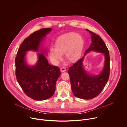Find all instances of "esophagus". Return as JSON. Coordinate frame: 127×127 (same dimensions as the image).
<instances>
[{
  "mask_svg": "<svg viewBox=\"0 0 127 127\" xmlns=\"http://www.w3.org/2000/svg\"><path fill=\"white\" fill-rule=\"evenodd\" d=\"M60 71L61 72H65L66 71V68H64V67H62L60 69Z\"/></svg>",
  "mask_w": 127,
  "mask_h": 127,
  "instance_id": "esophagus-1",
  "label": "esophagus"
}]
</instances>
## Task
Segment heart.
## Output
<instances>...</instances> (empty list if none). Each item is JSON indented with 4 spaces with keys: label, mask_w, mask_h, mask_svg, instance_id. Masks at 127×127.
Instances as JSON below:
<instances>
[{
    "label": "heart",
    "mask_w": 127,
    "mask_h": 127,
    "mask_svg": "<svg viewBox=\"0 0 127 127\" xmlns=\"http://www.w3.org/2000/svg\"><path fill=\"white\" fill-rule=\"evenodd\" d=\"M84 41L81 36L75 32H68L60 35L56 39L54 47L49 51V56L54 64L57 65L64 54L69 63L77 62L81 56Z\"/></svg>",
    "instance_id": "obj_1"
}]
</instances>
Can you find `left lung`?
I'll return each instance as SVG.
<instances>
[{"instance_id":"obj_1","label":"left lung","mask_w":127,"mask_h":127,"mask_svg":"<svg viewBox=\"0 0 127 127\" xmlns=\"http://www.w3.org/2000/svg\"><path fill=\"white\" fill-rule=\"evenodd\" d=\"M86 30L91 35L92 44L86 50L84 56L69 68L68 73L73 95L81 99H90L97 96L105 85L109 78L110 61L108 50L100 37L88 30ZM92 51L101 52L105 57L103 69L98 75L89 74L83 66L85 56Z\"/></svg>"}]
</instances>
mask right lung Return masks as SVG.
Here are the masks:
<instances>
[{
    "mask_svg": "<svg viewBox=\"0 0 127 127\" xmlns=\"http://www.w3.org/2000/svg\"><path fill=\"white\" fill-rule=\"evenodd\" d=\"M51 31V28H44L31 34L20 46L15 60L17 82L26 95L36 100H46L53 95L61 75L59 68L50 65L45 57L47 50L43 44ZM29 51L39 53L34 65H29L27 62Z\"/></svg>",
    "mask_w": 127,
    "mask_h": 127,
    "instance_id": "obj_1",
    "label": "right lung"
}]
</instances>
